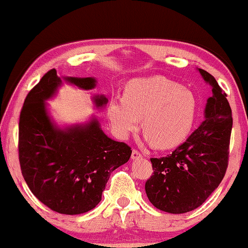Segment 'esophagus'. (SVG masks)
Returning <instances> with one entry per match:
<instances>
[{
  "label": "esophagus",
  "mask_w": 248,
  "mask_h": 248,
  "mask_svg": "<svg viewBox=\"0 0 248 248\" xmlns=\"http://www.w3.org/2000/svg\"><path fill=\"white\" fill-rule=\"evenodd\" d=\"M140 157H142V155H141V153L139 152V151L133 150L132 151V154H131V158L132 159H139Z\"/></svg>",
  "instance_id": "1"
}]
</instances>
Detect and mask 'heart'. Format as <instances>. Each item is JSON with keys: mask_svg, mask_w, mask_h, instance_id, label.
<instances>
[{"mask_svg": "<svg viewBox=\"0 0 248 248\" xmlns=\"http://www.w3.org/2000/svg\"><path fill=\"white\" fill-rule=\"evenodd\" d=\"M197 112L195 95L163 77L133 78L124 96H112L107 106L111 128L127 139L142 128L146 141L159 150L173 149L187 139Z\"/></svg>", "mask_w": 248, "mask_h": 248, "instance_id": "1", "label": "heart"}]
</instances>
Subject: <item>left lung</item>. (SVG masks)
Listing matches in <instances>:
<instances>
[{"label": "left lung", "instance_id": "obj_1", "mask_svg": "<svg viewBox=\"0 0 248 248\" xmlns=\"http://www.w3.org/2000/svg\"><path fill=\"white\" fill-rule=\"evenodd\" d=\"M198 71L212 90L204 119L171 154L151 158L154 174L145 183L151 203L173 215L200 207L219 186L228 167L232 110L216 78L207 71Z\"/></svg>", "mask_w": 248, "mask_h": 248}]
</instances>
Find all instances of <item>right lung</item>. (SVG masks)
Segmentation results:
<instances>
[{
  "mask_svg": "<svg viewBox=\"0 0 248 248\" xmlns=\"http://www.w3.org/2000/svg\"><path fill=\"white\" fill-rule=\"evenodd\" d=\"M63 83L91 91L95 78L59 77L46 73L29 92L19 117V164L29 189L41 202L62 215H81L102 200L109 176L129 161L132 151L107 137L95 116L83 124L59 125L47 100ZM96 109L106 107L103 94L92 96Z\"/></svg>",
  "mask_w": 248,
  "mask_h": 248,
  "instance_id": "add662e5",
  "label": "right lung"
}]
</instances>
